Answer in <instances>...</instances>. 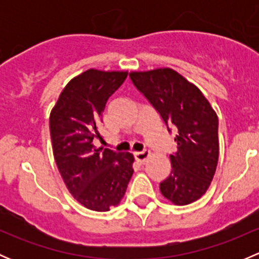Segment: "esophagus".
Instances as JSON below:
<instances>
[{"label": "esophagus", "mask_w": 259, "mask_h": 259, "mask_svg": "<svg viewBox=\"0 0 259 259\" xmlns=\"http://www.w3.org/2000/svg\"><path fill=\"white\" fill-rule=\"evenodd\" d=\"M150 156V151L149 150H144V151H139V153H135V159H137L138 163L144 164L146 160Z\"/></svg>", "instance_id": "obj_1"}]
</instances>
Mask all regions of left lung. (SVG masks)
I'll return each mask as SVG.
<instances>
[{
	"mask_svg": "<svg viewBox=\"0 0 259 259\" xmlns=\"http://www.w3.org/2000/svg\"><path fill=\"white\" fill-rule=\"evenodd\" d=\"M129 76L168 130L169 126L177 130V151L169 156L171 173L160 183L161 194L177 205L195 202L208 190L218 164L215 111L202 91L176 70L133 71Z\"/></svg>",
	"mask_w": 259,
	"mask_h": 259,
	"instance_id": "8db88e82",
	"label": "left lung"
}]
</instances>
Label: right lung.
I'll return each instance as SVG.
<instances>
[{
	"label": "right lung",
	"instance_id": "add662e5",
	"mask_svg": "<svg viewBox=\"0 0 259 259\" xmlns=\"http://www.w3.org/2000/svg\"><path fill=\"white\" fill-rule=\"evenodd\" d=\"M127 71L89 69L71 79L50 114V134L57 169L72 197L88 209L110 210L122 199L134 156L96 148L99 125L109 98Z\"/></svg>",
	"mask_w": 259,
	"mask_h": 259
}]
</instances>
